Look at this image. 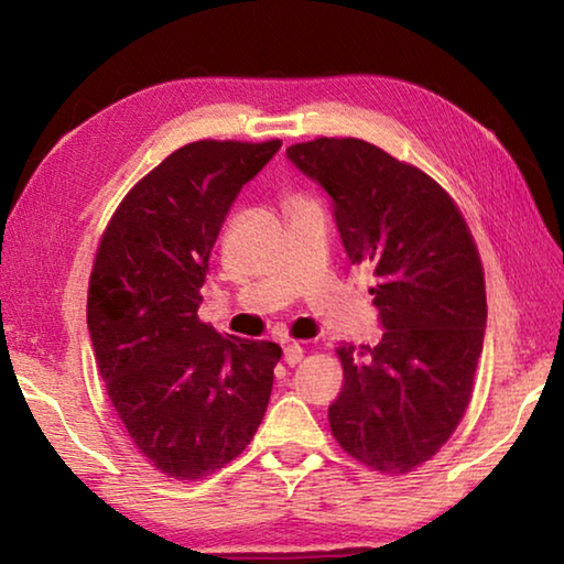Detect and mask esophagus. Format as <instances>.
Segmentation results:
<instances>
[{
    "instance_id": "34e87169",
    "label": "esophagus",
    "mask_w": 564,
    "mask_h": 564,
    "mask_svg": "<svg viewBox=\"0 0 564 564\" xmlns=\"http://www.w3.org/2000/svg\"><path fill=\"white\" fill-rule=\"evenodd\" d=\"M303 358V348L299 346V343H291V346L283 348V360L289 362V366H295V362H301Z\"/></svg>"
}]
</instances>
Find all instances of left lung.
<instances>
[{
    "label": "left lung",
    "mask_w": 564,
    "mask_h": 564,
    "mask_svg": "<svg viewBox=\"0 0 564 564\" xmlns=\"http://www.w3.org/2000/svg\"><path fill=\"white\" fill-rule=\"evenodd\" d=\"M330 196L350 263L378 279V346H343L328 408L343 451L380 473H410L441 451L473 395L488 301L470 228L447 191L362 139L285 149Z\"/></svg>",
    "instance_id": "left-lung-1"
}]
</instances>
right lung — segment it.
<instances>
[{
  "label": "right lung",
  "instance_id": "add662e5",
  "mask_svg": "<svg viewBox=\"0 0 564 564\" xmlns=\"http://www.w3.org/2000/svg\"><path fill=\"white\" fill-rule=\"evenodd\" d=\"M279 149V139L176 149L123 196L94 259L99 376L139 453L174 480L221 470L269 408L281 346L221 336L198 321V303L228 208Z\"/></svg>",
  "mask_w": 564,
  "mask_h": 564
}]
</instances>
